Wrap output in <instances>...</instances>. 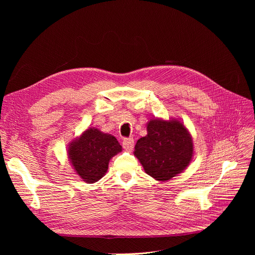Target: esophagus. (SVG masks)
<instances>
[{"label": "esophagus", "instance_id": "34e87169", "mask_svg": "<svg viewBox=\"0 0 255 255\" xmlns=\"http://www.w3.org/2000/svg\"><path fill=\"white\" fill-rule=\"evenodd\" d=\"M123 148L127 151H131L133 148H134V139H133L132 137L125 138L123 140Z\"/></svg>", "mask_w": 255, "mask_h": 255}]
</instances>
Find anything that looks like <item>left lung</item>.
<instances>
[{
  "label": "left lung",
  "mask_w": 255,
  "mask_h": 255,
  "mask_svg": "<svg viewBox=\"0 0 255 255\" xmlns=\"http://www.w3.org/2000/svg\"><path fill=\"white\" fill-rule=\"evenodd\" d=\"M146 130L148 134L135 144L134 155L149 176L168 181L189 164L193 153L191 136L179 121L151 120Z\"/></svg>",
  "instance_id": "obj_1"
}]
</instances>
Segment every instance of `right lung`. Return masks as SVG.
<instances>
[{
    "label": "right lung",
    "mask_w": 255,
    "mask_h": 255,
    "mask_svg": "<svg viewBox=\"0 0 255 255\" xmlns=\"http://www.w3.org/2000/svg\"><path fill=\"white\" fill-rule=\"evenodd\" d=\"M121 151L122 146L115 136L91 128L70 144L68 154L79 177L95 183L105 175L111 158Z\"/></svg>",
    "instance_id": "1"
}]
</instances>
